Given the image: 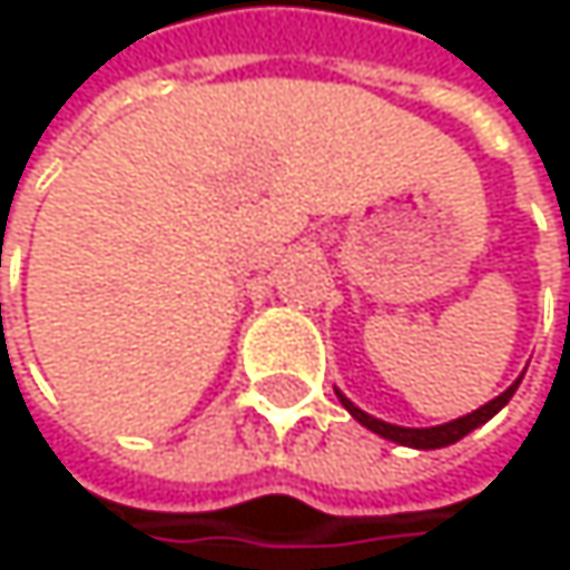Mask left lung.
I'll list each match as a JSON object with an SVG mask.
<instances>
[{
    "instance_id": "left-lung-1",
    "label": "left lung",
    "mask_w": 570,
    "mask_h": 570,
    "mask_svg": "<svg viewBox=\"0 0 570 570\" xmlns=\"http://www.w3.org/2000/svg\"><path fill=\"white\" fill-rule=\"evenodd\" d=\"M521 383V380H518ZM518 383L509 386L502 396H495L489 405H482V409H475V412H469V415H462V419H452V422H445V425H432V429H405V425H390V422H383V419H373V415H366L363 409H356L350 399L343 396V393H336L340 402L346 405V412L360 422V425H366L370 432H376V435H383V439H390V442H399V445H409V449H442V445H452V442H459V439H465L472 429H479L482 422H489L509 399L514 396V390H518Z\"/></svg>"
}]
</instances>
